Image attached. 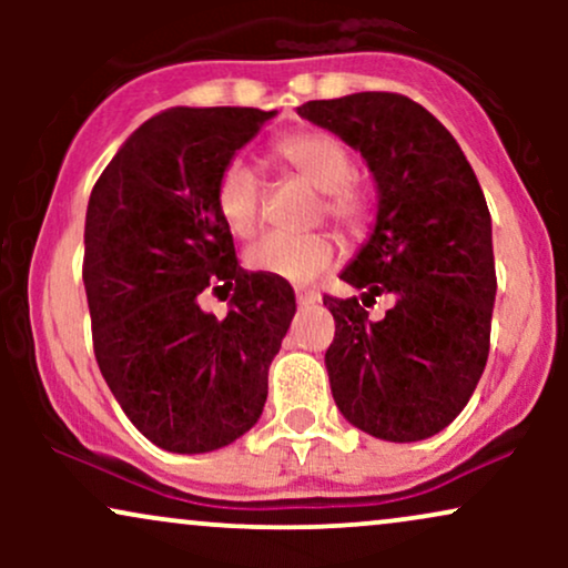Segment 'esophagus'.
I'll list each match as a JSON object with an SVG mask.
<instances>
[{"label": "esophagus", "instance_id": "esophagus-1", "mask_svg": "<svg viewBox=\"0 0 568 568\" xmlns=\"http://www.w3.org/2000/svg\"><path fill=\"white\" fill-rule=\"evenodd\" d=\"M296 302H298V306H315L317 302H321V293L298 288V291H296Z\"/></svg>", "mask_w": 568, "mask_h": 568}]
</instances>
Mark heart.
Here are the masks:
<instances>
[{"mask_svg": "<svg viewBox=\"0 0 568 568\" xmlns=\"http://www.w3.org/2000/svg\"><path fill=\"white\" fill-rule=\"evenodd\" d=\"M275 158L293 175L323 192L325 216L334 219L344 232H363L368 221V202L361 186L352 184L355 162L342 141L328 133H296L275 143ZM216 211L226 230L237 237L256 232L262 211V179L245 160L226 162L216 181ZM336 247L328 234H264L245 253V264L264 275L310 283L328 270Z\"/></svg>", "mask_w": 568, "mask_h": 568, "instance_id": "obj_1", "label": "heart"}]
</instances>
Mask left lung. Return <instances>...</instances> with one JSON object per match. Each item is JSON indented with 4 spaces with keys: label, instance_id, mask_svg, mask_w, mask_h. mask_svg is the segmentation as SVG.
Here are the masks:
<instances>
[{
    "label": "left lung",
    "instance_id": "obj_1",
    "mask_svg": "<svg viewBox=\"0 0 568 568\" xmlns=\"http://www.w3.org/2000/svg\"><path fill=\"white\" fill-rule=\"evenodd\" d=\"M298 116L361 152L376 184V221L338 277L361 302L325 296L336 336L325 352L331 393L352 427L389 443L433 438L467 406L486 368L497 296L491 216L465 152L406 95L306 101Z\"/></svg>",
    "mask_w": 568,
    "mask_h": 568
}]
</instances>
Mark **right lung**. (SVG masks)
I'll return each mask as SVG.
<instances>
[{"instance_id": "add662e5", "label": "right lung", "mask_w": 568, "mask_h": 568, "mask_svg": "<svg viewBox=\"0 0 568 568\" xmlns=\"http://www.w3.org/2000/svg\"><path fill=\"white\" fill-rule=\"evenodd\" d=\"M275 114L160 112L90 194L82 280L98 368L128 419L165 452H216L256 425L296 315L285 280L240 266L216 211L224 165ZM213 282L235 288L224 322L199 306Z\"/></svg>"}]
</instances>
